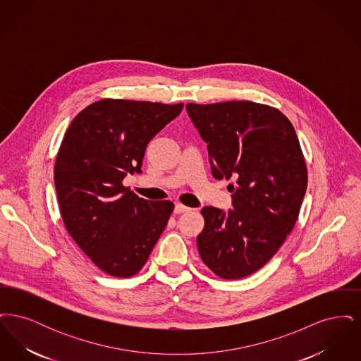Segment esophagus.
<instances>
[{"instance_id":"obj_1","label":"esophagus","mask_w":361,"mask_h":361,"mask_svg":"<svg viewBox=\"0 0 361 361\" xmlns=\"http://www.w3.org/2000/svg\"><path fill=\"white\" fill-rule=\"evenodd\" d=\"M188 211H190V208L183 206V204H180V203H177V204L174 206V214H184V212H188Z\"/></svg>"}]
</instances>
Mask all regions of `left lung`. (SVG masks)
Here are the masks:
<instances>
[{
    "label": "left lung",
    "instance_id": "8db88e82",
    "mask_svg": "<svg viewBox=\"0 0 361 361\" xmlns=\"http://www.w3.org/2000/svg\"><path fill=\"white\" fill-rule=\"evenodd\" d=\"M207 143L216 180L233 178V207H204L197 249L219 277L255 274L280 249L296 224L307 188V168L291 121L253 102L187 104Z\"/></svg>",
    "mask_w": 361,
    "mask_h": 361
}]
</instances>
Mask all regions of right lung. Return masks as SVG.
<instances>
[{
    "instance_id": "right-lung-1",
    "label": "right lung",
    "mask_w": 361,
    "mask_h": 361,
    "mask_svg": "<svg viewBox=\"0 0 361 361\" xmlns=\"http://www.w3.org/2000/svg\"><path fill=\"white\" fill-rule=\"evenodd\" d=\"M184 104L104 99L87 105L62 139L54 166L59 211L70 237L106 275L143 268L174 204L150 202L123 185L140 173L147 143Z\"/></svg>"
}]
</instances>
